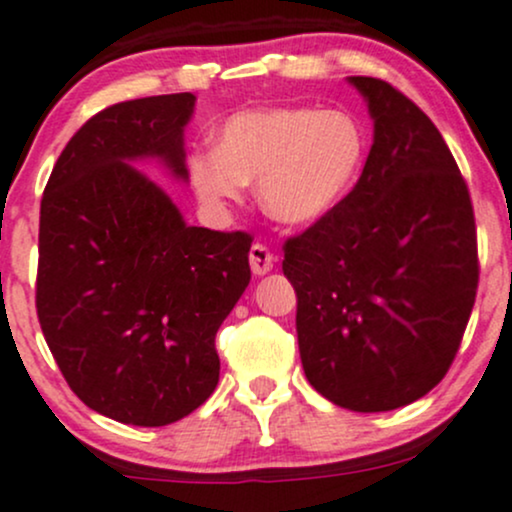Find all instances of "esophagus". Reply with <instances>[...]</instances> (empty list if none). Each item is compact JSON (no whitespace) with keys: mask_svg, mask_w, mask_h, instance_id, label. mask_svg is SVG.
Listing matches in <instances>:
<instances>
[{"mask_svg":"<svg viewBox=\"0 0 512 512\" xmlns=\"http://www.w3.org/2000/svg\"><path fill=\"white\" fill-rule=\"evenodd\" d=\"M274 262H277V257H274L272 252H269L265 245L255 243V245L250 247V267H252V274H257V277H262V274L272 272Z\"/></svg>","mask_w":512,"mask_h":512,"instance_id":"1","label":"esophagus"}]
</instances>
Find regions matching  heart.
I'll return each instance as SVG.
<instances>
[{"mask_svg": "<svg viewBox=\"0 0 512 512\" xmlns=\"http://www.w3.org/2000/svg\"><path fill=\"white\" fill-rule=\"evenodd\" d=\"M362 121L342 109L269 106L228 116L216 150L189 160L194 192L223 213L257 179L260 204L274 221L311 226L333 213L355 189L367 162Z\"/></svg>", "mask_w": 512, "mask_h": 512, "instance_id": "1", "label": "heart"}]
</instances>
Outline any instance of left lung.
<instances>
[{
    "mask_svg": "<svg viewBox=\"0 0 512 512\" xmlns=\"http://www.w3.org/2000/svg\"><path fill=\"white\" fill-rule=\"evenodd\" d=\"M374 143L347 199L284 245L306 379L335 406H408L447 374L479 284L469 189L445 138L389 82L347 77Z\"/></svg>",
    "mask_w": 512,
    "mask_h": 512,
    "instance_id": "left-lung-1",
    "label": "left lung"
}]
</instances>
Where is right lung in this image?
Segmentation results:
<instances>
[{"label":"right lung","instance_id":"obj_1","mask_svg":"<svg viewBox=\"0 0 512 512\" xmlns=\"http://www.w3.org/2000/svg\"><path fill=\"white\" fill-rule=\"evenodd\" d=\"M192 92L109 106L55 162L41 201L36 308L60 372L92 411L160 428L218 384V328L250 284L247 233L187 226L133 162L187 182Z\"/></svg>","mask_w":512,"mask_h":512}]
</instances>
